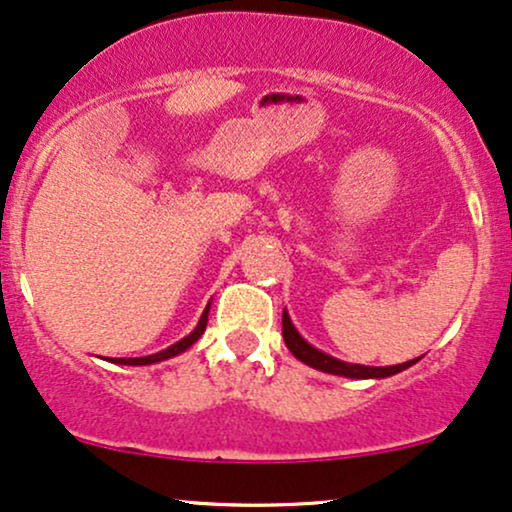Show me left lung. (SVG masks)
<instances>
[{
	"label": "left lung",
	"instance_id": "1",
	"mask_svg": "<svg viewBox=\"0 0 512 512\" xmlns=\"http://www.w3.org/2000/svg\"><path fill=\"white\" fill-rule=\"evenodd\" d=\"M283 340H286V347L293 352L295 359H300L302 364L316 368V371L323 373H333V375H345V378H387V375H394L404 368H409L416 364L418 359L406 361V364H397V366H361V364H347V361H340L331 357V354L321 352L309 345L307 340L297 333V328L290 321L288 312H283Z\"/></svg>",
	"mask_w": 512,
	"mask_h": 512
}]
</instances>
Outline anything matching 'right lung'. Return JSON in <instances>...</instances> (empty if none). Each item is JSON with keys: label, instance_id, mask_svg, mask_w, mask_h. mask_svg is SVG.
<instances>
[{"label": "right lung", "instance_id": "right-lung-1", "mask_svg": "<svg viewBox=\"0 0 512 512\" xmlns=\"http://www.w3.org/2000/svg\"><path fill=\"white\" fill-rule=\"evenodd\" d=\"M208 314H210V304L208 307H205V312H203V316H200V321H198V326L193 328V331L186 335V338H181L179 342H174L172 347H167V349H163V352H158V354H148V357H137V359H111L113 364H122V366H148V364H158V361H165V359H172V357H177V354H181V352H186V349H189L193 342H196L200 335L205 333V326H208Z\"/></svg>", "mask_w": 512, "mask_h": 512}]
</instances>
